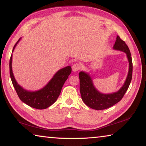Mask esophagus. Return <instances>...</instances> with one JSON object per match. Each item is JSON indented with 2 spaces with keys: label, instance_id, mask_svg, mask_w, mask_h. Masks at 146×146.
I'll list each match as a JSON object with an SVG mask.
<instances>
[{
  "label": "esophagus",
  "instance_id": "obj_1",
  "mask_svg": "<svg viewBox=\"0 0 146 146\" xmlns=\"http://www.w3.org/2000/svg\"><path fill=\"white\" fill-rule=\"evenodd\" d=\"M80 65L79 64L75 63L72 66V70L74 71V72H76V71H78L79 70H80Z\"/></svg>",
  "mask_w": 146,
  "mask_h": 146
}]
</instances>
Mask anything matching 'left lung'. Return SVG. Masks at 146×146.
Instances as JSON below:
<instances>
[{
  "label": "left lung",
  "instance_id": "obj_1",
  "mask_svg": "<svg viewBox=\"0 0 146 146\" xmlns=\"http://www.w3.org/2000/svg\"><path fill=\"white\" fill-rule=\"evenodd\" d=\"M113 49L124 52L126 54L129 62V71L127 78L122 87L117 92L110 94L100 93L94 86L92 78L88 73L84 71H80L79 73L80 91L82 100L86 105L93 110H106L118 103L123 98L131 81L133 63L129 48L125 42L122 40L119 36H117Z\"/></svg>",
  "mask_w": 146,
  "mask_h": 146
}]
</instances>
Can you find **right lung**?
<instances>
[{
    "mask_svg": "<svg viewBox=\"0 0 146 146\" xmlns=\"http://www.w3.org/2000/svg\"><path fill=\"white\" fill-rule=\"evenodd\" d=\"M20 40L21 38L15 44L12 52H13L14 49ZM11 64L12 55L9 60V73L12 84L19 98L27 105L38 110L48 108L56 102L60 95L64 82L71 73V68L70 66L62 68L55 74L50 81L43 88L38 91H31L26 90L17 82L12 71Z\"/></svg>",
    "mask_w": 146,
    "mask_h": 146,
    "instance_id": "obj_1",
    "label": "right lung"
}]
</instances>
